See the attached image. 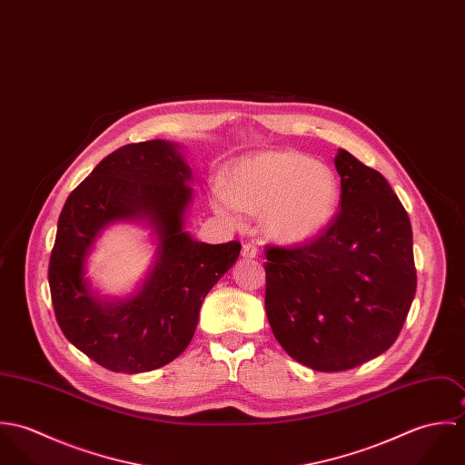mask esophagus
Returning <instances> with one entry per match:
<instances>
[{
  "instance_id": "obj_1",
  "label": "esophagus",
  "mask_w": 465,
  "mask_h": 465,
  "mask_svg": "<svg viewBox=\"0 0 465 465\" xmlns=\"http://www.w3.org/2000/svg\"><path fill=\"white\" fill-rule=\"evenodd\" d=\"M242 256H243L245 260L256 258V256H258V247H256L254 243H245L243 249H242Z\"/></svg>"
}]
</instances>
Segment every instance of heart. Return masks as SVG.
I'll list each match as a JSON object with an SVG mask.
<instances>
[{
    "label": "heart",
    "mask_w": 465,
    "mask_h": 465,
    "mask_svg": "<svg viewBox=\"0 0 465 465\" xmlns=\"http://www.w3.org/2000/svg\"><path fill=\"white\" fill-rule=\"evenodd\" d=\"M340 199V181L330 166L299 152L281 150L234 164L227 193H216L214 207L232 222L240 220V211L265 214L270 238L299 245L331 225Z\"/></svg>",
    "instance_id": "obj_1"
}]
</instances>
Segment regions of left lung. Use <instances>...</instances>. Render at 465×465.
<instances>
[{
  "label": "left lung",
  "mask_w": 465,
  "mask_h": 465,
  "mask_svg": "<svg viewBox=\"0 0 465 465\" xmlns=\"http://www.w3.org/2000/svg\"><path fill=\"white\" fill-rule=\"evenodd\" d=\"M341 200L331 225L297 247H266V317L299 363L336 372L399 336L417 275L410 218L387 179L338 150Z\"/></svg>",
  "instance_id": "1"
}]
</instances>
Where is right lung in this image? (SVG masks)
Segmentation results:
<instances>
[{
    "instance_id": "obj_1",
    "label": "right lung",
    "mask_w": 465,
    "mask_h": 465,
    "mask_svg": "<svg viewBox=\"0 0 465 465\" xmlns=\"http://www.w3.org/2000/svg\"><path fill=\"white\" fill-rule=\"evenodd\" d=\"M192 179L177 143H133L102 159L61 211L48 268L55 317L67 340L109 371L137 374L175 360L195 334L205 295L240 256V242L209 245L184 229ZM116 221L144 223L158 247L134 294L104 300L84 263Z\"/></svg>"
}]
</instances>
